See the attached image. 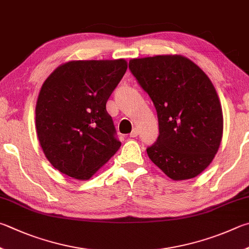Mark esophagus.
<instances>
[{"label": "esophagus", "instance_id": "obj_1", "mask_svg": "<svg viewBox=\"0 0 249 249\" xmlns=\"http://www.w3.org/2000/svg\"><path fill=\"white\" fill-rule=\"evenodd\" d=\"M138 135H139V130H138L137 128H134V129L132 130V133L129 134V136H130V137H137Z\"/></svg>", "mask_w": 249, "mask_h": 249}]
</instances>
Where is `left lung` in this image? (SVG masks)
Listing matches in <instances>:
<instances>
[{"label": "left lung", "instance_id": "8db88e82", "mask_svg": "<svg viewBox=\"0 0 249 249\" xmlns=\"http://www.w3.org/2000/svg\"><path fill=\"white\" fill-rule=\"evenodd\" d=\"M129 70L157 110L159 137L147 148L150 160L174 180L196 178L213 160L222 139L214 86L182 55L133 58Z\"/></svg>", "mask_w": 249, "mask_h": 249}]
</instances>
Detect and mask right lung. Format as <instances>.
<instances>
[{
	"label": "right lung",
	"mask_w": 249,
	"mask_h": 249,
	"mask_svg": "<svg viewBox=\"0 0 249 249\" xmlns=\"http://www.w3.org/2000/svg\"><path fill=\"white\" fill-rule=\"evenodd\" d=\"M127 62L71 61L44 81L36 128L44 156L61 173L89 179L121 147L106 106Z\"/></svg>",
	"instance_id": "add662e5"
}]
</instances>
